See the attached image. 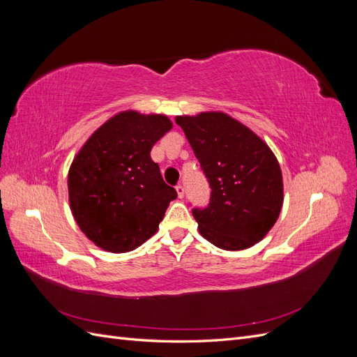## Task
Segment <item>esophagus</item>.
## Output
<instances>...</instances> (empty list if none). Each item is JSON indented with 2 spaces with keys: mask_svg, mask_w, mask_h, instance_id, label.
<instances>
[{
  "mask_svg": "<svg viewBox=\"0 0 357 357\" xmlns=\"http://www.w3.org/2000/svg\"><path fill=\"white\" fill-rule=\"evenodd\" d=\"M176 190H177V195H178V198H183V197H185V188H183L181 185H177V186H176Z\"/></svg>",
  "mask_w": 357,
  "mask_h": 357,
  "instance_id": "1",
  "label": "esophagus"
}]
</instances>
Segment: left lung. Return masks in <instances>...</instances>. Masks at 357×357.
Returning a JSON list of instances; mask_svg holds the SVG:
<instances>
[{"label":"left lung","mask_w":357,"mask_h":357,"mask_svg":"<svg viewBox=\"0 0 357 357\" xmlns=\"http://www.w3.org/2000/svg\"><path fill=\"white\" fill-rule=\"evenodd\" d=\"M210 185V202L193 207L204 238L223 250L261 241L283 205L282 169L269 147L225 113L177 117Z\"/></svg>","instance_id":"1"}]
</instances>
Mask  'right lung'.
Masks as SVG:
<instances>
[{
	"instance_id": "obj_1",
	"label": "right lung",
	"mask_w": 357,
	"mask_h": 357,
	"mask_svg": "<svg viewBox=\"0 0 357 357\" xmlns=\"http://www.w3.org/2000/svg\"><path fill=\"white\" fill-rule=\"evenodd\" d=\"M171 126L165 116L119 113L96 129L73 160V215L84 235L104 250L125 253L142 245L177 198L150 158V150Z\"/></svg>"
}]
</instances>
